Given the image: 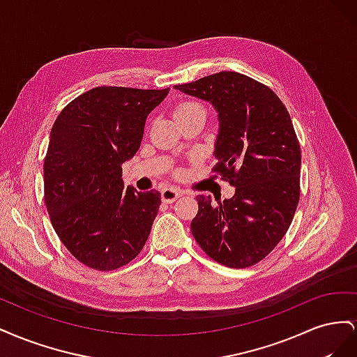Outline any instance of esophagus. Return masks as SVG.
Returning a JSON list of instances; mask_svg holds the SVG:
<instances>
[{
  "instance_id": "esophagus-1",
  "label": "esophagus",
  "mask_w": 357,
  "mask_h": 357,
  "mask_svg": "<svg viewBox=\"0 0 357 357\" xmlns=\"http://www.w3.org/2000/svg\"><path fill=\"white\" fill-rule=\"evenodd\" d=\"M180 195L181 193L172 188H164L160 190V199H162V202H167V204L174 202L176 199L180 198Z\"/></svg>"
}]
</instances>
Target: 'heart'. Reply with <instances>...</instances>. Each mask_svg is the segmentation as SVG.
I'll use <instances>...</instances> for the list:
<instances>
[{
  "mask_svg": "<svg viewBox=\"0 0 357 357\" xmlns=\"http://www.w3.org/2000/svg\"><path fill=\"white\" fill-rule=\"evenodd\" d=\"M198 112L205 113V109H204V107H202L201 104H198V102H195V101H183V102H180V104L176 105V109H174V117H176V119H177V117H186V116H189V114L198 113Z\"/></svg>",
  "mask_w": 357,
  "mask_h": 357,
  "instance_id": "obj_1",
  "label": "heart"
}]
</instances>
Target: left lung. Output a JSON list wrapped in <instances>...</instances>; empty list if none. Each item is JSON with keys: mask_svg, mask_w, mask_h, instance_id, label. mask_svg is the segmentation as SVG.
I'll return each mask as SVG.
<instances>
[{"mask_svg": "<svg viewBox=\"0 0 357 357\" xmlns=\"http://www.w3.org/2000/svg\"><path fill=\"white\" fill-rule=\"evenodd\" d=\"M177 91L219 113L213 168L235 188L231 199L199 195L193 238L215 262L247 268L282 241L299 202L301 147L289 112L268 88L235 71L215 73Z\"/></svg>", "mask_w": 357, "mask_h": 357, "instance_id": "obj_1", "label": "left lung"}]
</instances>
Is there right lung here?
<instances>
[{
	"mask_svg": "<svg viewBox=\"0 0 357 357\" xmlns=\"http://www.w3.org/2000/svg\"><path fill=\"white\" fill-rule=\"evenodd\" d=\"M168 92L101 86L73 100L53 123L45 204L59 240L86 266L112 271L143 250L160 193L125 189L122 164L137 153L149 113Z\"/></svg>",
	"mask_w": 357,
	"mask_h": 357,
	"instance_id": "right-lung-1",
	"label": "right lung"
}]
</instances>
